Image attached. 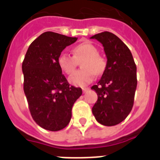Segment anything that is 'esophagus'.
Returning a JSON list of instances; mask_svg holds the SVG:
<instances>
[{"mask_svg":"<svg viewBox=\"0 0 160 160\" xmlns=\"http://www.w3.org/2000/svg\"><path fill=\"white\" fill-rule=\"evenodd\" d=\"M88 90H89V88H88V87H84V88H82V92H83V93L87 92V91H88Z\"/></svg>","mask_w":160,"mask_h":160,"instance_id":"34e87169","label":"esophagus"}]
</instances>
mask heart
<instances>
[{"label": "heart", "mask_w": 160, "mask_h": 160, "mask_svg": "<svg viewBox=\"0 0 160 160\" xmlns=\"http://www.w3.org/2000/svg\"><path fill=\"white\" fill-rule=\"evenodd\" d=\"M73 58L69 53L62 52L58 58L59 67L64 73L70 74L75 69V59L84 57L85 59L82 63V70L76 72L69 78L70 84L76 87H85L93 81L94 75H100L105 71L107 62L98 54L97 48L90 42L79 44L73 49Z\"/></svg>", "instance_id": "heart-1"}]
</instances>
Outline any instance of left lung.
Listing matches in <instances>:
<instances>
[{
  "label": "left lung",
  "mask_w": 160,
  "mask_h": 160,
  "mask_svg": "<svg viewBox=\"0 0 160 160\" xmlns=\"http://www.w3.org/2000/svg\"><path fill=\"white\" fill-rule=\"evenodd\" d=\"M90 39L102 43L107 59L101 79L91 87L98 94L92 113L102 125H117L128 117L134 104L136 66L128 46L112 32H100Z\"/></svg>",
  "instance_id": "left-lung-1"
}]
</instances>
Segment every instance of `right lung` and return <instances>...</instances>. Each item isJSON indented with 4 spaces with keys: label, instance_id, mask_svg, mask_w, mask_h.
Listing matches in <instances>:
<instances>
[{
    "label": "right lung",
    "instance_id": "obj_1",
    "mask_svg": "<svg viewBox=\"0 0 160 160\" xmlns=\"http://www.w3.org/2000/svg\"><path fill=\"white\" fill-rule=\"evenodd\" d=\"M77 38L46 32L30 44L22 63L24 92L30 114L41 128L51 131L70 122L73 103L82 89L70 86L59 67L58 58Z\"/></svg>",
    "mask_w": 160,
    "mask_h": 160
}]
</instances>
